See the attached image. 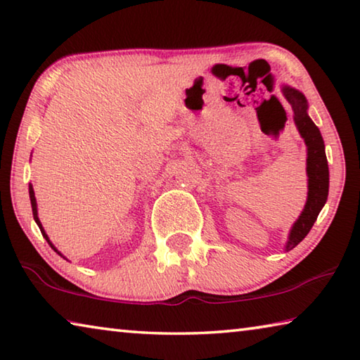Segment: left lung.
I'll return each instance as SVG.
<instances>
[{"label":"left lung","mask_w":360,"mask_h":360,"mask_svg":"<svg viewBox=\"0 0 360 360\" xmlns=\"http://www.w3.org/2000/svg\"><path fill=\"white\" fill-rule=\"evenodd\" d=\"M283 96L292 104L295 113V123L303 136L307 147V178H309V192L303 213L295 222L287 242V252L293 250L312 229L319 213L323 208L328 197V163L325 157V146L319 128L307 115V102L300 91L290 86H283Z\"/></svg>","instance_id":"left-lung-1"}]
</instances>
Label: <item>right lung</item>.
Masks as SVG:
<instances>
[{"instance_id": "add662e5", "label": "right lung", "mask_w": 360, "mask_h": 360, "mask_svg": "<svg viewBox=\"0 0 360 360\" xmlns=\"http://www.w3.org/2000/svg\"><path fill=\"white\" fill-rule=\"evenodd\" d=\"M28 193H30V202H32V211H33V218H35V221H37V224H38V227H39V231H41V233L44 236V238H46L48 240V243L51 245V248H54L53 247V243L49 242V238H48V236H46V232L43 231V227H41V222H39V219H38V211H37V198H35V192H33V187H32V184L28 186ZM54 252H57V250L54 248ZM59 253V252H57ZM60 255V253H59Z\"/></svg>"}]
</instances>
